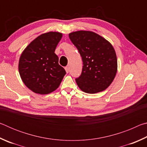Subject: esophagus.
<instances>
[{"label":"esophagus","instance_id":"1","mask_svg":"<svg viewBox=\"0 0 147 147\" xmlns=\"http://www.w3.org/2000/svg\"><path fill=\"white\" fill-rule=\"evenodd\" d=\"M65 69L66 73H69V69L68 67H65Z\"/></svg>","mask_w":147,"mask_h":147}]
</instances>
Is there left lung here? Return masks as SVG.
I'll use <instances>...</instances> for the list:
<instances>
[{
	"label": "left lung",
	"instance_id": "1",
	"mask_svg": "<svg viewBox=\"0 0 147 147\" xmlns=\"http://www.w3.org/2000/svg\"><path fill=\"white\" fill-rule=\"evenodd\" d=\"M69 37L82 58V72L76 79L79 88L90 94L105 90L117 72V59L112 45L92 31L73 32Z\"/></svg>",
	"mask_w": 147,
	"mask_h": 147
}]
</instances>
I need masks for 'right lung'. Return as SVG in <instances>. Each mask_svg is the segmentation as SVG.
Masks as SVG:
<instances>
[{
	"mask_svg": "<svg viewBox=\"0 0 147 147\" xmlns=\"http://www.w3.org/2000/svg\"><path fill=\"white\" fill-rule=\"evenodd\" d=\"M62 36L58 32L41 34L24 49L20 56V76L24 85L35 93L47 94L54 91L66 74L54 53Z\"/></svg>",
	"mask_w": 147,
	"mask_h": 147,
	"instance_id": "1",
	"label": "right lung"
}]
</instances>
